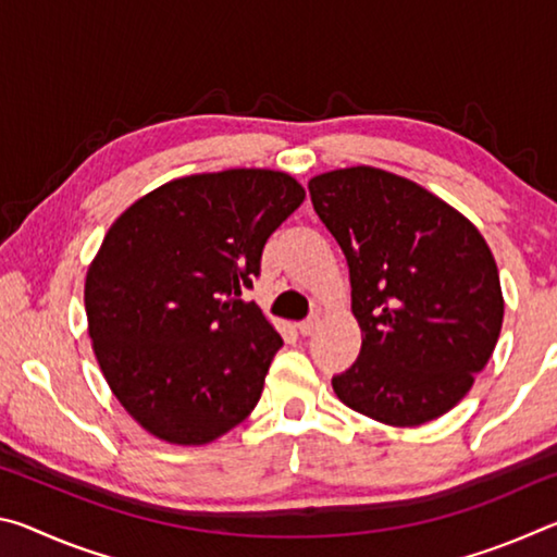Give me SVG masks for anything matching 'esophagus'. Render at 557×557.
<instances>
[{
	"label": "esophagus",
	"instance_id": "obj_1",
	"mask_svg": "<svg viewBox=\"0 0 557 557\" xmlns=\"http://www.w3.org/2000/svg\"><path fill=\"white\" fill-rule=\"evenodd\" d=\"M297 329H299V334L301 336H312L317 329H319V317H309V319H305V322H299L297 324Z\"/></svg>",
	"mask_w": 557,
	"mask_h": 557
}]
</instances>
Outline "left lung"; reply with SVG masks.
<instances>
[{
	"mask_svg": "<svg viewBox=\"0 0 557 557\" xmlns=\"http://www.w3.org/2000/svg\"><path fill=\"white\" fill-rule=\"evenodd\" d=\"M309 194L346 256L361 326V354L332 381L336 398L393 428L442 418L471 391L502 334V280L484 235L385 169L317 174Z\"/></svg>",
	"mask_w": 557,
	"mask_h": 557,
	"instance_id": "left-lung-1",
	"label": "left lung"
}]
</instances>
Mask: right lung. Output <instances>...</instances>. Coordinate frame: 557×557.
<instances>
[{"label": "right lung", "mask_w": 557, "mask_h": 557, "mask_svg": "<svg viewBox=\"0 0 557 557\" xmlns=\"http://www.w3.org/2000/svg\"><path fill=\"white\" fill-rule=\"evenodd\" d=\"M305 196L285 172L225 169L172 178L110 225L86 275L88 334L149 435L209 445L258 405L282 338L240 295Z\"/></svg>", "instance_id": "add662e5"}]
</instances>
